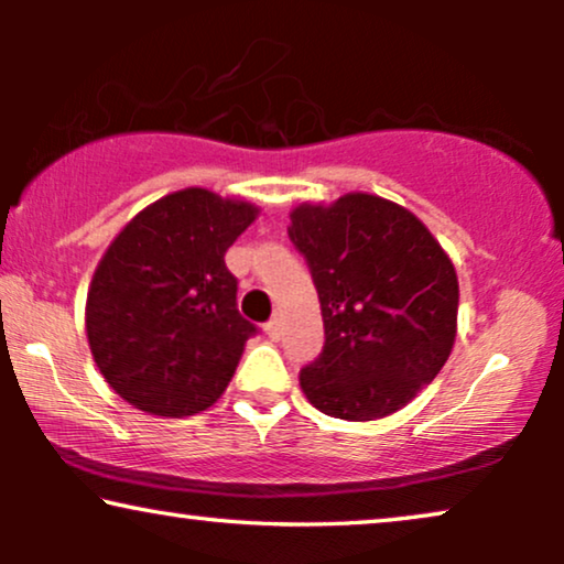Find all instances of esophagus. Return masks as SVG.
Instances as JSON below:
<instances>
[{"label": "esophagus", "instance_id": "34e87169", "mask_svg": "<svg viewBox=\"0 0 564 564\" xmlns=\"http://www.w3.org/2000/svg\"><path fill=\"white\" fill-rule=\"evenodd\" d=\"M264 330H267V336L269 338H274V341H276V338H280L282 336V326H280V321H269L267 323V326H264Z\"/></svg>", "mask_w": 564, "mask_h": 564}]
</instances>
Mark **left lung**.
Masks as SVG:
<instances>
[{
    "label": "left lung",
    "instance_id": "1",
    "mask_svg": "<svg viewBox=\"0 0 564 564\" xmlns=\"http://www.w3.org/2000/svg\"><path fill=\"white\" fill-rule=\"evenodd\" d=\"M318 290L326 344L300 372L321 413L375 421L411 403L449 359L459 282L449 253L403 205L349 192L290 213Z\"/></svg>",
    "mask_w": 564,
    "mask_h": 564
}]
</instances>
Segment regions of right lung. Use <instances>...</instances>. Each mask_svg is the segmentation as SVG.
<instances>
[{"label":"right lung","mask_w":564,"mask_h":564,"mask_svg":"<svg viewBox=\"0 0 564 564\" xmlns=\"http://www.w3.org/2000/svg\"><path fill=\"white\" fill-rule=\"evenodd\" d=\"M259 207L187 187L143 207L107 246L87 292L99 372L138 411L184 419L226 392L257 326L236 307L226 251Z\"/></svg>","instance_id":"1"}]
</instances>
